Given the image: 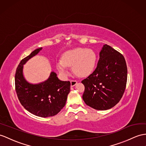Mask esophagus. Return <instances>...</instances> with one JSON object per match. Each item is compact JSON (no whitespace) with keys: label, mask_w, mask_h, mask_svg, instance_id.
Wrapping results in <instances>:
<instances>
[{"label":"esophagus","mask_w":146,"mask_h":146,"mask_svg":"<svg viewBox=\"0 0 146 146\" xmlns=\"http://www.w3.org/2000/svg\"><path fill=\"white\" fill-rule=\"evenodd\" d=\"M77 84V80H70V85L71 87H74Z\"/></svg>","instance_id":"obj_1"}]
</instances>
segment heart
<instances>
[{"label":"heart","instance_id":"heart-1","mask_svg":"<svg viewBox=\"0 0 146 146\" xmlns=\"http://www.w3.org/2000/svg\"><path fill=\"white\" fill-rule=\"evenodd\" d=\"M97 64V55L92 49L77 48L66 52L62 60L57 62V67L63 74L68 73V67L81 77H87L94 72Z\"/></svg>","mask_w":146,"mask_h":146}]
</instances>
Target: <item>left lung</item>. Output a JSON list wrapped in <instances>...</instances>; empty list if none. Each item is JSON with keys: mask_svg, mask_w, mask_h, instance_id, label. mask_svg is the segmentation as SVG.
I'll return each mask as SVG.
<instances>
[{"mask_svg": "<svg viewBox=\"0 0 146 146\" xmlns=\"http://www.w3.org/2000/svg\"><path fill=\"white\" fill-rule=\"evenodd\" d=\"M125 59L120 52L105 44L94 72L82 81L85 104L98 110L113 108L120 101L125 90L127 75Z\"/></svg>", "mask_w": 146, "mask_h": 146, "instance_id": "8db88e82", "label": "left lung"}]
</instances>
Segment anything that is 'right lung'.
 Returning a JSON list of instances; mask_svg holds the SVG:
<instances>
[{
    "instance_id": "add662e5",
    "label": "right lung",
    "mask_w": 146,
    "mask_h": 146,
    "mask_svg": "<svg viewBox=\"0 0 146 146\" xmlns=\"http://www.w3.org/2000/svg\"><path fill=\"white\" fill-rule=\"evenodd\" d=\"M41 49H35L20 61L16 70L15 85L18 98L23 107L32 114L46 118L57 115L65 106L70 82L59 80L54 72L47 80L39 84H31L25 80L23 65Z\"/></svg>"
}]
</instances>
